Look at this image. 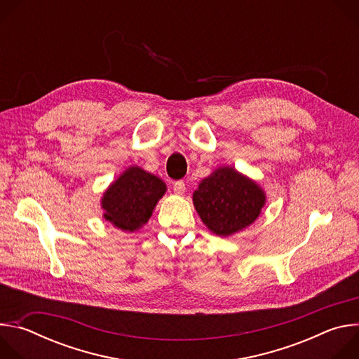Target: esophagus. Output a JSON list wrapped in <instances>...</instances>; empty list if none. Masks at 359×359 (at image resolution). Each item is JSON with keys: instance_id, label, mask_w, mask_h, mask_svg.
<instances>
[{"instance_id": "esophagus-1", "label": "esophagus", "mask_w": 359, "mask_h": 359, "mask_svg": "<svg viewBox=\"0 0 359 359\" xmlns=\"http://www.w3.org/2000/svg\"><path fill=\"white\" fill-rule=\"evenodd\" d=\"M173 190H175V193H176L177 196L184 194V191H186V184H184V182H182V180L175 182V183H173Z\"/></svg>"}]
</instances>
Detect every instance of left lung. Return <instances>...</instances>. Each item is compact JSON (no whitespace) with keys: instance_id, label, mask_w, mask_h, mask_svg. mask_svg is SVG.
I'll list each match as a JSON object with an SVG mask.
<instances>
[{"instance_id":"left-lung-1","label":"left lung","mask_w":359,"mask_h":359,"mask_svg":"<svg viewBox=\"0 0 359 359\" xmlns=\"http://www.w3.org/2000/svg\"><path fill=\"white\" fill-rule=\"evenodd\" d=\"M264 189L233 166H220L193 191L194 209L213 234L230 237L251 226L263 212Z\"/></svg>"}]
</instances>
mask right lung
<instances>
[{"label":"right lung","mask_w":359,"mask_h":359,"mask_svg":"<svg viewBox=\"0 0 359 359\" xmlns=\"http://www.w3.org/2000/svg\"><path fill=\"white\" fill-rule=\"evenodd\" d=\"M166 190L161 177L136 165L129 166L100 198L104 219L122 231L133 233L149 222Z\"/></svg>","instance_id":"right-lung-1"}]
</instances>
